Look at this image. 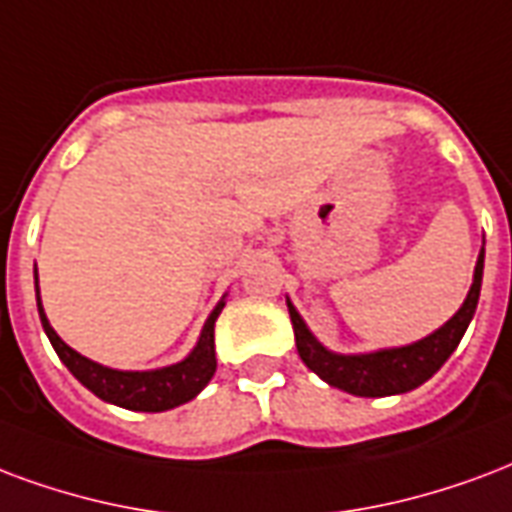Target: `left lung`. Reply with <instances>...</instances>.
<instances>
[{
  "label": "left lung",
  "instance_id": "left-lung-1",
  "mask_svg": "<svg viewBox=\"0 0 512 512\" xmlns=\"http://www.w3.org/2000/svg\"><path fill=\"white\" fill-rule=\"evenodd\" d=\"M483 260H486V249L480 246L467 298L448 323L439 325L437 331L423 336L418 342L401 344V347H382V350L372 352L328 350L309 331L306 320L298 314L293 301L287 298V312H290L295 347H298L301 361L328 385L344 393H352V396H363V399H380V396H399V393L415 391L418 385L431 380L442 369V363L453 355L461 336L472 323L475 309H478L480 285H483Z\"/></svg>",
  "mask_w": 512,
  "mask_h": 512
}]
</instances>
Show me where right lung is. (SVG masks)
<instances>
[{
	"label": "right lung",
	"instance_id": "right-lung-1",
	"mask_svg": "<svg viewBox=\"0 0 512 512\" xmlns=\"http://www.w3.org/2000/svg\"><path fill=\"white\" fill-rule=\"evenodd\" d=\"M34 290H37V312L43 323L45 336L54 344L59 361L70 369L75 380L83 388L97 396V399L124 407L132 412H165L187 404L206 388L214 372H217V352H214V323L225 309L227 293L219 298V304L211 309L208 320L203 323V331L198 336V344L189 350L187 358L179 363H170L162 369H146V372H124V369H111L102 363L86 358L70 344L62 342V336L51 328L45 317L43 301H40V282H37V266H34Z\"/></svg>",
	"mask_w": 512,
	"mask_h": 512
}]
</instances>
